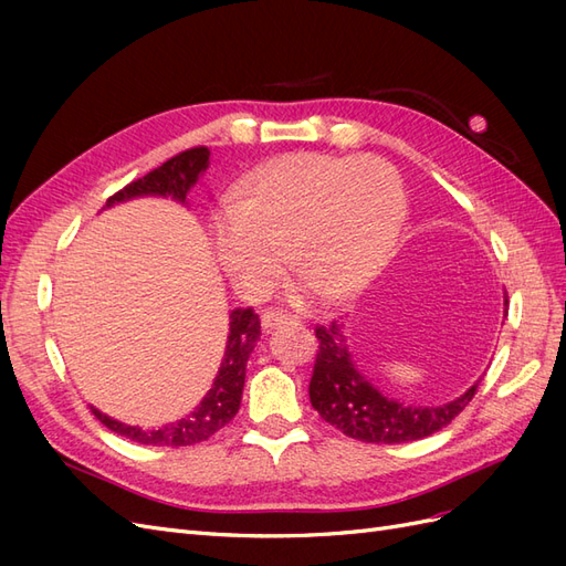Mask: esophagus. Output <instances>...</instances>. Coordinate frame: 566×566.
<instances>
[{
    "label": "esophagus",
    "mask_w": 566,
    "mask_h": 566,
    "mask_svg": "<svg viewBox=\"0 0 566 566\" xmlns=\"http://www.w3.org/2000/svg\"><path fill=\"white\" fill-rule=\"evenodd\" d=\"M297 318L295 316H287L285 312H281V310H266L264 314H262V328L264 331H273V328H281L283 323H295Z\"/></svg>",
    "instance_id": "esophagus-1"
}]
</instances>
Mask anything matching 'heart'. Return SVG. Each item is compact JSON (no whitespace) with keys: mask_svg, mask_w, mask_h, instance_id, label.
Segmentation results:
<instances>
[{"mask_svg":"<svg viewBox=\"0 0 566 566\" xmlns=\"http://www.w3.org/2000/svg\"><path fill=\"white\" fill-rule=\"evenodd\" d=\"M401 179L375 156L300 150L273 158L241 181L238 200L212 214L221 266L250 300L266 297L290 264L302 273L297 302L366 287L397 248Z\"/></svg>","mask_w":566,"mask_h":566,"instance_id":"b5f03b06","label":"heart"}]
</instances>
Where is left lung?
Instances as JSON below:
<instances>
[{
    "label": "left lung",
    "instance_id": "1",
    "mask_svg": "<svg viewBox=\"0 0 566 566\" xmlns=\"http://www.w3.org/2000/svg\"><path fill=\"white\" fill-rule=\"evenodd\" d=\"M507 304V297H505ZM318 349L310 380V399L318 416L335 430L366 443H406L424 439L451 424L474 399L479 382L462 397L443 406H403L382 397L361 373L356 370L342 323L314 328Z\"/></svg>",
    "mask_w": 566,
    "mask_h": 566
}]
</instances>
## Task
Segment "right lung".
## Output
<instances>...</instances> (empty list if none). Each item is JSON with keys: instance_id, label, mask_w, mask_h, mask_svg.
I'll use <instances>...</instances> for the list:
<instances>
[{"instance_id": "right-lung-1", "label": "right lung", "mask_w": 566, "mask_h": 566, "mask_svg": "<svg viewBox=\"0 0 566 566\" xmlns=\"http://www.w3.org/2000/svg\"><path fill=\"white\" fill-rule=\"evenodd\" d=\"M208 163H210L208 146L186 148L177 153L175 158L163 163L160 167L150 169L146 177L127 184L125 188H119L117 193L108 198V205L129 200L136 196H172L175 200L184 202L188 188L198 181V175L208 167ZM260 333H262L260 316L254 314L252 306H248V310H235L231 314L224 361H221V368L217 373L210 391L205 394V399L191 410V413L172 424H163L160 430H139V427H132L108 418L96 408H92V413L104 422L111 432L127 437L136 443H144V447L179 449V447H193V443L208 441L212 434L221 430V427H227L238 413V408H241L245 366Z\"/></svg>"}]
</instances>
